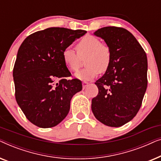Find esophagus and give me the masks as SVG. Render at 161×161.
<instances>
[{"label":"esophagus","instance_id":"1","mask_svg":"<svg viewBox=\"0 0 161 161\" xmlns=\"http://www.w3.org/2000/svg\"><path fill=\"white\" fill-rule=\"evenodd\" d=\"M82 84H83V89H85L86 88V87L88 86V85H89V83L86 82V81H83Z\"/></svg>","mask_w":161,"mask_h":161}]
</instances>
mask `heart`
Wrapping results in <instances>:
<instances>
[{"label": "heart", "mask_w": 161, "mask_h": 161, "mask_svg": "<svg viewBox=\"0 0 161 161\" xmlns=\"http://www.w3.org/2000/svg\"><path fill=\"white\" fill-rule=\"evenodd\" d=\"M77 53L71 47H66L62 52L65 65L69 70L76 72L81 66L82 59H85L84 69L75 74L80 80H89L95 78L101 72L108 69L111 63V52L105 44L94 36L88 35L83 37L76 45Z\"/></svg>", "instance_id": "b5f03b06"}]
</instances>
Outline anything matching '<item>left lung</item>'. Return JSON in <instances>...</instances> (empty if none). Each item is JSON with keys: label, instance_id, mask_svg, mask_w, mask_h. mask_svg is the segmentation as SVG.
Listing matches in <instances>:
<instances>
[{"label": "left lung", "instance_id": "left-lung-1", "mask_svg": "<svg viewBox=\"0 0 161 161\" xmlns=\"http://www.w3.org/2000/svg\"><path fill=\"white\" fill-rule=\"evenodd\" d=\"M94 34L104 39L111 52L108 69L95 82L99 92L92 100L97 120L121 127L139 111L147 87V58L135 36L123 28L108 26Z\"/></svg>", "mask_w": 161, "mask_h": 161}]
</instances>
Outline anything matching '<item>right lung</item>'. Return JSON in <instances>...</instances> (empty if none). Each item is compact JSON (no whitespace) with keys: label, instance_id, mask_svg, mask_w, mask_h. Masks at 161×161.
<instances>
[{"label":"right lung","instance_id":"right-lung-1","mask_svg":"<svg viewBox=\"0 0 161 161\" xmlns=\"http://www.w3.org/2000/svg\"><path fill=\"white\" fill-rule=\"evenodd\" d=\"M86 33L48 28L29 35L21 44L13 69L15 98L36 126L49 128L58 125L69 113L72 97L82 90L80 80L66 79L71 73L62 52Z\"/></svg>","mask_w":161,"mask_h":161}]
</instances>
